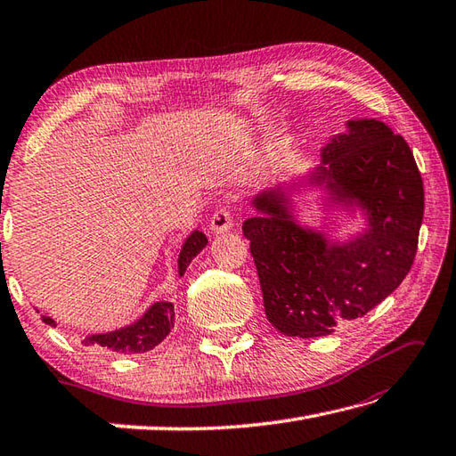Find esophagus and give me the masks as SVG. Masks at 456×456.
Returning <instances> with one entry per match:
<instances>
[{
	"label": "esophagus",
	"instance_id": "34e87169",
	"mask_svg": "<svg viewBox=\"0 0 456 456\" xmlns=\"http://www.w3.org/2000/svg\"><path fill=\"white\" fill-rule=\"evenodd\" d=\"M232 228V212L228 210V207H216V210L212 212L210 216V230L215 234H224Z\"/></svg>",
	"mask_w": 456,
	"mask_h": 456
}]
</instances>
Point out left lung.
<instances>
[{
	"mask_svg": "<svg viewBox=\"0 0 456 456\" xmlns=\"http://www.w3.org/2000/svg\"><path fill=\"white\" fill-rule=\"evenodd\" d=\"M321 163L259 191L244 222L267 321L287 337L317 338L364 317L413 265L423 222V181L402 135L378 119H348ZM317 190L325 217L365 222L345 237L333 223L305 225L295 196Z\"/></svg>",
	"mask_w": 456,
	"mask_h": 456,
	"instance_id": "left-lung-1",
	"label": "left lung"
}]
</instances>
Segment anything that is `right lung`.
<instances>
[{
	"label": "right lung",
	"instance_id": "obj_1",
	"mask_svg": "<svg viewBox=\"0 0 456 456\" xmlns=\"http://www.w3.org/2000/svg\"><path fill=\"white\" fill-rule=\"evenodd\" d=\"M208 244V238L204 236V232L194 228L191 234L184 238L179 259H176V269H179V277L184 275L191 262L197 257L204 248ZM43 322L49 324V327H57L54 319L41 314ZM175 324V306L169 301H155L150 305L142 317L135 319L134 322L126 324V327H119L116 330L108 332H96L90 334L85 338L86 346H98L110 352H116V354H142V352L153 350L167 334L171 332Z\"/></svg>",
	"mask_w": 456,
	"mask_h": 456
}]
</instances>
